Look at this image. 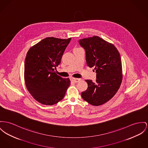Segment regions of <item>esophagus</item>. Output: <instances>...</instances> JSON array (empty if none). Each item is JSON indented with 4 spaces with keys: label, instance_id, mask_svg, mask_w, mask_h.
I'll return each mask as SVG.
<instances>
[{
    "label": "esophagus",
    "instance_id": "obj_1",
    "mask_svg": "<svg viewBox=\"0 0 148 148\" xmlns=\"http://www.w3.org/2000/svg\"><path fill=\"white\" fill-rule=\"evenodd\" d=\"M72 81H73V82H78L79 81H81V79H76V78H72L71 79Z\"/></svg>",
    "mask_w": 148,
    "mask_h": 148
}]
</instances>
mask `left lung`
I'll use <instances>...</instances> for the list:
<instances>
[{
	"mask_svg": "<svg viewBox=\"0 0 148 148\" xmlns=\"http://www.w3.org/2000/svg\"><path fill=\"white\" fill-rule=\"evenodd\" d=\"M79 42L85 50L87 65L94 67L97 73L95 82L85 80L88 87L81 92V97L90 104L102 105L114 96L121 86L122 69L120 54L113 44L97 36Z\"/></svg>",
	"mask_w": 148,
	"mask_h": 148,
	"instance_id": "obj_1",
	"label": "left lung"
}]
</instances>
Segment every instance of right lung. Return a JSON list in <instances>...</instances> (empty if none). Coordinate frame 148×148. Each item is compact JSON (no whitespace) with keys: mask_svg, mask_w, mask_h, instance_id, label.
<instances>
[{"mask_svg":"<svg viewBox=\"0 0 148 148\" xmlns=\"http://www.w3.org/2000/svg\"><path fill=\"white\" fill-rule=\"evenodd\" d=\"M71 38L48 37L29 50L25 62L24 79L30 94L41 104L54 105L64 98L70 85L69 78L57 75L54 69Z\"/></svg>","mask_w":148,"mask_h":148,"instance_id":"obj_1","label":"right lung"}]
</instances>
